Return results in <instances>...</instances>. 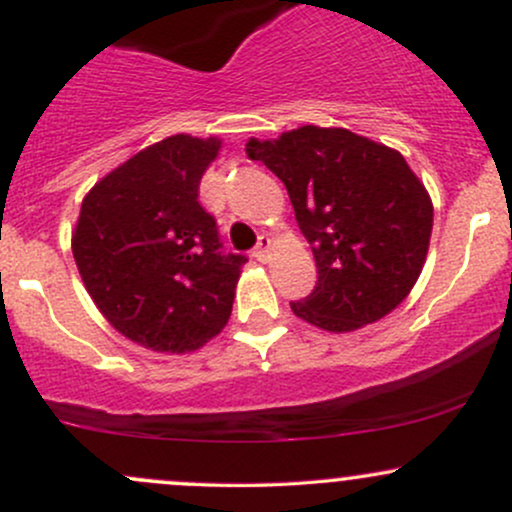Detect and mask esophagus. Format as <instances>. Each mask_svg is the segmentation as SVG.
I'll use <instances>...</instances> for the list:
<instances>
[{
	"label": "esophagus",
	"instance_id": "1",
	"mask_svg": "<svg viewBox=\"0 0 512 512\" xmlns=\"http://www.w3.org/2000/svg\"><path fill=\"white\" fill-rule=\"evenodd\" d=\"M269 252H272V238L260 236V240H257V248H255V257L260 262H267L269 260Z\"/></svg>",
	"mask_w": 512,
	"mask_h": 512
}]
</instances>
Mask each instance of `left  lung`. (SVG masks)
I'll return each instance as SVG.
<instances>
[{"label":"left lung","mask_w":512,"mask_h":512,"mask_svg":"<svg viewBox=\"0 0 512 512\" xmlns=\"http://www.w3.org/2000/svg\"><path fill=\"white\" fill-rule=\"evenodd\" d=\"M245 154L286 185L317 284L293 315L344 334L383 320L414 289L433 231V202L397 149L344 127L303 125L248 139Z\"/></svg>","instance_id":"8db88e82"}]
</instances>
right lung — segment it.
Returning <instances> with one entry per match:
<instances>
[{
    "label": "right lung",
    "mask_w": 512,
    "mask_h": 512,
    "mask_svg": "<svg viewBox=\"0 0 512 512\" xmlns=\"http://www.w3.org/2000/svg\"><path fill=\"white\" fill-rule=\"evenodd\" d=\"M219 137L173 134L103 175L81 202L72 252L88 296L129 342L190 354L233 310L243 255H221L199 180Z\"/></svg>",
    "instance_id": "1"
}]
</instances>
